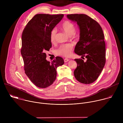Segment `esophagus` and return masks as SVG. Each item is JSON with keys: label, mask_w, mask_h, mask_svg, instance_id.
Wrapping results in <instances>:
<instances>
[{"label": "esophagus", "mask_w": 123, "mask_h": 123, "mask_svg": "<svg viewBox=\"0 0 123 123\" xmlns=\"http://www.w3.org/2000/svg\"><path fill=\"white\" fill-rule=\"evenodd\" d=\"M68 61H69V59H68V58H65V59H64V62H65V63H66V62H68Z\"/></svg>", "instance_id": "34e87169"}]
</instances>
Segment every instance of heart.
Masks as SVG:
<instances>
[{
	"instance_id": "b5f03b06",
	"label": "heart",
	"mask_w": 123,
	"mask_h": 123,
	"mask_svg": "<svg viewBox=\"0 0 123 123\" xmlns=\"http://www.w3.org/2000/svg\"><path fill=\"white\" fill-rule=\"evenodd\" d=\"M61 29L68 34L71 36L74 33L76 28L75 25L73 22L69 20H66L62 24ZM56 32V29H53L50 32L49 38L50 42L52 43H54L55 41ZM73 48V46L71 44H64L59 47L57 49L56 52L59 55L68 57L71 55Z\"/></svg>"
}]
</instances>
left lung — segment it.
<instances>
[{
  "instance_id": "1",
  "label": "left lung",
  "mask_w": 123,
  "mask_h": 123,
  "mask_svg": "<svg viewBox=\"0 0 123 123\" xmlns=\"http://www.w3.org/2000/svg\"><path fill=\"white\" fill-rule=\"evenodd\" d=\"M67 18L76 22L80 30V38L74 52L82 57L75 59L77 66L74 72L79 82L90 84L99 77L106 63V45L103 30L99 23L84 14H71Z\"/></svg>"
}]
</instances>
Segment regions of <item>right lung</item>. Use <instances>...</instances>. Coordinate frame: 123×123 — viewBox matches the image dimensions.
<instances>
[{
    "instance_id": "obj_1",
    "label": "right lung",
    "mask_w": 123,
    "mask_h": 123,
    "mask_svg": "<svg viewBox=\"0 0 123 123\" xmlns=\"http://www.w3.org/2000/svg\"><path fill=\"white\" fill-rule=\"evenodd\" d=\"M64 15L37 14L27 23L22 34L21 54L25 73L36 86L46 88L56 78V69L64 64L59 56L50 62L45 51L51 47L49 34L51 30L62 20Z\"/></svg>"
}]
</instances>
